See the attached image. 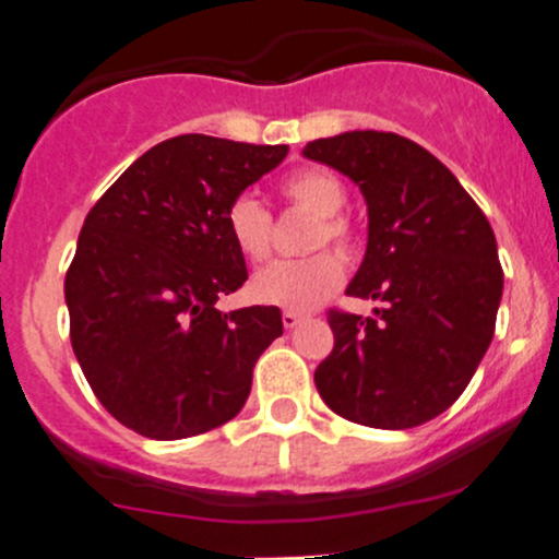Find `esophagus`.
Masks as SVG:
<instances>
[{"label": "esophagus", "instance_id": "esophagus-1", "mask_svg": "<svg viewBox=\"0 0 559 559\" xmlns=\"http://www.w3.org/2000/svg\"><path fill=\"white\" fill-rule=\"evenodd\" d=\"M302 319H306V313H300V311H289V308H286V311L281 313V322H284V328H286V330L297 328V324H300Z\"/></svg>", "mask_w": 559, "mask_h": 559}]
</instances>
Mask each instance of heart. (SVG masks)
Wrapping results in <instances>:
<instances>
[{"mask_svg": "<svg viewBox=\"0 0 559 559\" xmlns=\"http://www.w3.org/2000/svg\"><path fill=\"white\" fill-rule=\"evenodd\" d=\"M281 197L295 207L317 215L308 248L333 246L338 251H352L349 221L341 215L346 204V186L338 175L322 166H306L281 180ZM226 231L237 251L251 262H262L273 246V215L253 193H240L226 207ZM344 281V264L335 253H311L306 259H281L259 270L248 284L253 300L264 306L308 311L328 300Z\"/></svg>", "mask_w": 559, "mask_h": 559, "instance_id": "obj_1", "label": "heart"}]
</instances>
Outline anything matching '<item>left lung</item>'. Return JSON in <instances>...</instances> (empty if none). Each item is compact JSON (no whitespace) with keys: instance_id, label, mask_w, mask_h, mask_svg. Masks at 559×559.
<instances>
[{"instance_id":"8db88e82","label":"left lung","mask_w":559,"mask_h":559,"mask_svg":"<svg viewBox=\"0 0 559 559\" xmlns=\"http://www.w3.org/2000/svg\"><path fill=\"white\" fill-rule=\"evenodd\" d=\"M368 204V246L349 297L377 317L330 311L333 352L313 382L335 415L371 429H412L442 415L484 360L502 297L489 221L429 150L399 133L349 130L308 142Z\"/></svg>"}]
</instances>
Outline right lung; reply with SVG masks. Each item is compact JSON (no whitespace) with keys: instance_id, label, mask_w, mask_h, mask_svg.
Returning a JSON list of instances; mask_svg holds the SVG:
<instances>
[{"instance_id":"obj_1","label":"right lung","mask_w":559,"mask_h":559,"mask_svg":"<svg viewBox=\"0 0 559 559\" xmlns=\"http://www.w3.org/2000/svg\"><path fill=\"white\" fill-rule=\"evenodd\" d=\"M286 144L186 133L155 144L97 199L64 275L70 344L92 393L150 440L224 426L259 355L284 333L275 306L218 311L248 278L226 207Z\"/></svg>"}]
</instances>
